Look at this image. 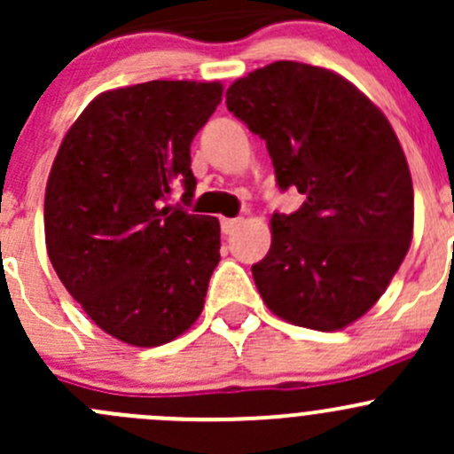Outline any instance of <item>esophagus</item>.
Wrapping results in <instances>:
<instances>
[{
    "label": "esophagus",
    "mask_w": 454,
    "mask_h": 454,
    "mask_svg": "<svg viewBox=\"0 0 454 454\" xmlns=\"http://www.w3.org/2000/svg\"><path fill=\"white\" fill-rule=\"evenodd\" d=\"M239 226H241V219L239 217H235V219L223 217L222 219V232H223V235H232V232H235Z\"/></svg>",
    "instance_id": "obj_1"
}]
</instances>
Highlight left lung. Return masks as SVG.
I'll use <instances>...</instances> for the list:
<instances>
[{
  "mask_svg": "<svg viewBox=\"0 0 454 454\" xmlns=\"http://www.w3.org/2000/svg\"><path fill=\"white\" fill-rule=\"evenodd\" d=\"M228 112L265 140L281 191L272 246L253 265L263 303L299 327L333 332L378 303L413 239V182L391 122L325 67L277 61L235 81Z\"/></svg>",
  "mask_w": 454,
  "mask_h": 454,
  "instance_id": "left-lung-1",
  "label": "left lung"
}]
</instances>
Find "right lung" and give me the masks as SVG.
I'll return each mask as SVG.
<instances>
[{
	"instance_id": "1",
	"label": "right lung",
	"mask_w": 454,
	"mask_h": 454,
	"mask_svg": "<svg viewBox=\"0 0 454 454\" xmlns=\"http://www.w3.org/2000/svg\"><path fill=\"white\" fill-rule=\"evenodd\" d=\"M223 87L149 81L96 96L63 138L45 186L52 268L109 336L158 347L204 309L219 263V222L164 206L182 182L195 193L191 142Z\"/></svg>"
}]
</instances>
